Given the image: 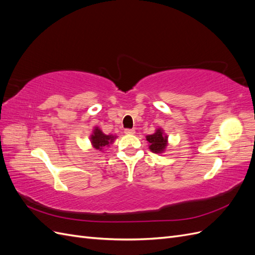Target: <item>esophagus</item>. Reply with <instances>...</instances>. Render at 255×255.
I'll use <instances>...</instances> for the list:
<instances>
[{
	"instance_id": "obj_1",
	"label": "esophagus",
	"mask_w": 255,
	"mask_h": 255,
	"mask_svg": "<svg viewBox=\"0 0 255 255\" xmlns=\"http://www.w3.org/2000/svg\"><path fill=\"white\" fill-rule=\"evenodd\" d=\"M125 133L127 135H134L135 134V129H133V128H126L125 129Z\"/></svg>"
}]
</instances>
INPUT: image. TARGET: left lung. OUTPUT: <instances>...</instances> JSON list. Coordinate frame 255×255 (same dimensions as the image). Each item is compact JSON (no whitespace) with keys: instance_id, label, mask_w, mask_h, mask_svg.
Here are the masks:
<instances>
[{"instance_id":"obj_1","label":"left lung","mask_w":255,"mask_h":255,"mask_svg":"<svg viewBox=\"0 0 255 255\" xmlns=\"http://www.w3.org/2000/svg\"><path fill=\"white\" fill-rule=\"evenodd\" d=\"M146 141L149 142V149L153 153L161 154L166 151L168 145V135L165 134L164 129L158 128L152 135L145 136Z\"/></svg>"}]
</instances>
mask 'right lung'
<instances>
[{"label":"right lung","instance_id":"add662e5","mask_svg":"<svg viewBox=\"0 0 255 255\" xmlns=\"http://www.w3.org/2000/svg\"><path fill=\"white\" fill-rule=\"evenodd\" d=\"M117 137L118 136H115V135H106L102 132V129L99 127H95L94 129H92V133L89 137V139H90L92 148L95 150L103 152L104 148L110 146Z\"/></svg>","mask_w":255,"mask_h":255}]
</instances>
